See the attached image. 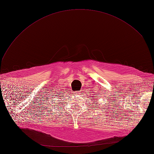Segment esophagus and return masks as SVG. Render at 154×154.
<instances>
[{"instance_id": "obj_1", "label": "esophagus", "mask_w": 154, "mask_h": 154, "mask_svg": "<svg viewBox=\"0 0 154 154\" xmlns=\"http://www.w3.org/2000/svg\"><path fill=\"white\" fill-rule=\"evenodd\" d=\"M80 94V91H76L74 92V94L75 95H79Z\"/></svg>"}]
</instances>
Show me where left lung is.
<instances>
[{"label": "left lung", "instance_id": "left-lung-1", "mask_svg": "<svg viewBox=\"0 0 154 154\" xmlns=\"http://www.w3.org/2000/svg\"><path fill=\"white\" fill-rule=\"evenodd\" d=\"M94 99H96V98H94Z\"/></svg>", "mask_w": 154, "mask_h": 154}]
</instances>
